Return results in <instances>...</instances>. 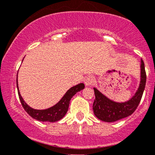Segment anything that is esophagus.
<instances>
[{"mask_svg":"<svg viewBox=\"0 0 155 155\" xmlns=\"http://www.w3.org/2000/svg\"><path fill=\"white\" fill-rule=\"evenodd\" d=\"M95 82V79L92 76H88L84 80V83L87 86H91Z\"/></svg>","mask_w":155,"mask_h":155,"instance_id":"obj_1","label":"esophagus"}]
</instances>
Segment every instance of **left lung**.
<instances>
[{
	"mask_svg": "<svg viewBox=\"0 0 155 155\" xmlns=\"http://www.w3.org/2000/svg\"><path fill=\"white\" fill-rule=\"evenodd\" d=\"M140 82L138 91L130 100L124 103H116L107 98L96 88H94L95 99L93 102V111L99 120L107 122H113L131 115L138 107L143 90H144L147 74L144 63L140 59Z\"/></svg>",
	"mask_w": 155,
	"mask_h": 155,
	"instance_id": "8db88e82",
	"label": "left lung"
}]
</instances>
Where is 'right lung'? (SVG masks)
Wrapping results in <instances>:
<instances>
[{"mask_svg":"<svg viewBox=\"0 0 155 155\" xmlns=\"http://www.w3.org/2000/svg\"><path fill=\"white\" fill-rule=\"evenodd\" d=\"M17 86L19 100L21 101L22 107L24 108L27 113L33 118L38 121L51 122H57V121L61 120L65 116V114L67 113L70 101L73 96L75 95L76 92H79L80 90H82L84 88V84L83 83L79 84L69 89L63 97V98L55 106L45 110H36L31 108L28 104H26L19 93L18 85L17 84Z\"/></svg>","mask_w":155,"mask_h":155,"instance_id":"right-lung-1","label":"right lung"}]
</instances>
